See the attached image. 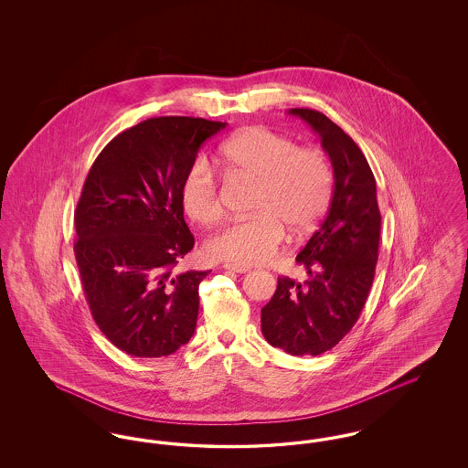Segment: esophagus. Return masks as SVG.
<instances>
[{
  "instance_id": "34e87169",
  "label": "esophagus",
  "mask_w": 468,
  "mask_h": 468,
  "mask_svg": "<svg viewBox=\"0 0 468 468\" xmlns=\"http://www.w3.org/2000/svg\"><path fill=\"white\" fill-rule=\"evenodd\" d=\"M224 270H229V271H237V273H245L249 268L242 267V265H233V263H224Z\"/></svg>"
}]
</instances>
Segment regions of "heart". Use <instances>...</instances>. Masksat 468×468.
<instances>
[{
  "instance_id": "b5f03b06",
  "label": "heart",
  "mask_w": 468,
  "mask_h": 468,
  "mask_svg": "<svg viewBox=\"0 0 468 468\" xmlns=\"http://www.w3.org/2000/svg\"><path fill=\"white\" fill-rule=\"evenodd\" d=\"M221 156L231 172L258 180V186L250 205L254 216L216 233L207 244L210 258L242 267L267 263L284 242V225L305 233L326 214L335 176L321 151L300 149L290 136L252 126L226 140ZM180 203L197 223L223 218L221 186L205 157H197L184 174Z\"/></svg>"
}]
</instances>
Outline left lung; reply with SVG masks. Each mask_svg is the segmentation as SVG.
Returning <instances> with one entry per match:
<instances>
[{
  "label": "left lung",
  "instance_id": "left-lung-1",
  "mask_svg": "<svg viewBox=\"0 0 468 468\" xmlns=\"http://www.w3.org/2000/svg\"><path fill=\"white\" fill-rule=\"evenodd\" d=\"M321 138L334 166L328 214L300 250L303 284L279 277L261 309L268 344L292 356H317L351 332L372 288L378 258L380 210L376 178L356 142L324 113L291 109Z\"/></svg>",
  "mask_w": 468,
  "mask_h": 468
}]
</instances>
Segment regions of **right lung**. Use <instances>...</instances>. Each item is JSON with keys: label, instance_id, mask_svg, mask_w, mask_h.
I'll return each mask as SVG.
<instances>
[{"label": "right lung", "instance_id": "1", "mask_svg": "<svg viewBox=\"0 0 468 468\" xmlns=\"http://www.w3.org/2000/svg\"><path fill=\"white\" fill-rule=\"evenodd\" d=\"M224 126L178 115L142 121L112 138L86 177L73 244L82 290L98 328L130 356H168L195 334L208 270L176 271L195 245L180 182Z\"/></svg>", "mask_w": 468, "mask_h": 468}]
</instances>
